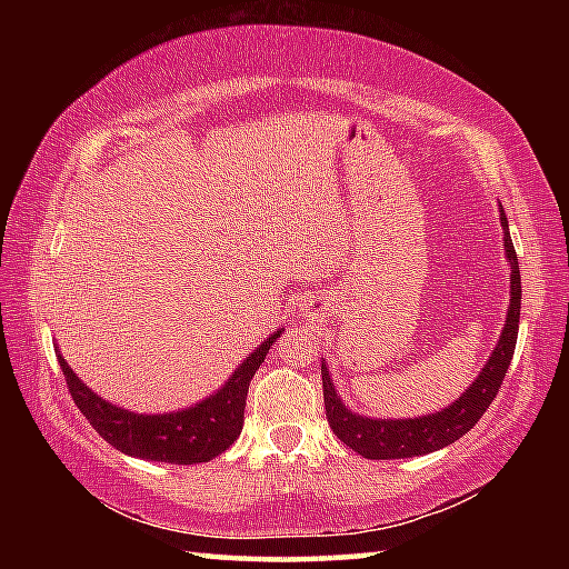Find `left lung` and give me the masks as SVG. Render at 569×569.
Instances as JSON below:
<instances>
[{
  "label": "left lung",
  "instance_id": "1",
  "mask_svg": "<svg viewBox=\"0 0 569 569\" xmlns=\"http://www.w3.org/2000/svg\"><path fill=\"white\" fill-rule=\"evenodd\" d=\"M505 228V250L512 266V296H509L507 308V323L499 339L497 349L489 356L485 369L479 371V377L471 381V387L461 393V397L447 407L445 411L429 413V417L419 419H366L353 413L351 409L343 407V401L336 393L326 363H321V379H323V403H326V417L333 429V435L339 437L346 447L359 451L366 459H403V457H419L437 451L441 447H449L451 441L465 437L475 423L485 417L489 403L495 401L499 387L507 377L509 361L515 356L517 346V331H519V298H522V281H519V266L517 253L509 238L507 216L505 210H499Z\"/></svg>",
  "mask_w": 569,
  "mask_h": 569
}]
</instances>
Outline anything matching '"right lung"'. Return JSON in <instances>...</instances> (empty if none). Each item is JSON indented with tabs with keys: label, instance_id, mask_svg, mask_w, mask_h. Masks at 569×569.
<instances>
[{
	"label": "right lung",
	"instance_id": "obj_1",
	"mask_svg": "<svg viewBox=\"0 0 569 569\" xmlns=\"http://www.w3.org/2000/svg\"><path fill=\"white\" fill-rule=\"evenodd\" d=\"M278 336H281V331L268 336L213 397L190 409L158 413V417L132 413L100 399L98 393L90 391L74 377L62 353H57V361L62 366L67 389H70L77 409L84 413V419L92 423V429L108 445L140 459L168 461V465H200V461H210L223 455L240 437L250 379H253L258 366L263 363L268 349H271Z\"/></svg>",
	"mask_w": 569,
	"mask_h": 569
}]
</instances>
